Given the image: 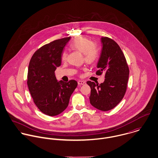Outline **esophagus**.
<instances>
[{
	"label": "esophagus",
	"mask_w": 158,
	"mask_h": 158,
	"mask_svg": "<svg viewBox=\"0 0 158 158\" xmlns=\"http://www.w3.org/2000/svg\"><path fill=\"white\" fill-rule=\"evenodd\" d=\"M86 83V82L85 81H81V80H79L78 81V85H84Z\"/></svg>",
	"instance_id": "obj_1"
}]
</instances>
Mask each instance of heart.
Masks as SVG:
<instances>
[{
    "mask_svg": "<svg viewBox=\"0 0 158 158\" xmlns=\"http://www.w3.org/2000/svg\"><path fill=\"white\" fill-rule=\"evenodd\" d=\"M69 47L73 50L83 53L85 61L89 64L94 63L99 56V48L98 45L86 38L81 36L75 38L70 43ZM67 55L68 53L66 51L63 52L61 54V59L63 61L66 60Z\"/></svg>",
    "mask_w": 158,
    "mask_h": 158,
    "instance_id": "1",
    "label": "heart"
}]
</instances>
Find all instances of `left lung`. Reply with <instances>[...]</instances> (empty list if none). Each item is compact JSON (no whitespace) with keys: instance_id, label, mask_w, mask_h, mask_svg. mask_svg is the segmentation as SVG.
I'll list each match as a JSON object with an SVG mask.
<instances>
[{"instance_id":"left-lung-1","label":"left lung","mask_w":158,"mask_h":158,"mask_svg":"<svg viewBox=\"0 0 158 158\" xmlns=\"http://www.w3.org/2000/svg\"><path fill=\"white\" fill-rule=\"evenodd\" d=\"M102 49L96 75L105 73V81L98 85L90 81V104L95 108L107 111L115 108L123 98L127 89L129 68L119 45L108 37H102Z\"/></svg>"}]
</instances>
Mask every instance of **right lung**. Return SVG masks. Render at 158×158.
Returning <instances> with one entry per match:
<instances>
[{
  "label": "right lung",
  "mask_w": 158,
  "mask_h": 158,
  "mask_svg": "<svg viewBox=\"0 0 158 158\" xmlns=\"http://www.w3.org/2000/svg\"><path fill=\"white\" fill-rule=\"evenodd\" d=\"M70 37L55 40L38 48L29 63L27 85L38 108L49 116H55L68 107L70 97L78 83L74 80L58 82L55 75L61 66L63 50Z\"/></svg>",
  "instance_id": "1"
}]
</instances>
